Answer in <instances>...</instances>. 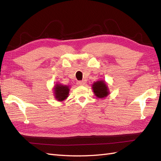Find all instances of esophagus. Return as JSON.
Masks as SVG:
<instances>
[{"mask_svg":"<svg viewBox=\"0 0 161 161\" xmlns=\"http://www.w3.org/2000/svg\"><path fill=\"white\" fill-rule=\"evenodd\" d=\"M77 85H79V86H83V85L85 84V81H78L77 82Z\"/></svg>","mask_w":161,"mask_h":161,"instance_id":"esophagus-1","label":"esophagus"}]
</instances>
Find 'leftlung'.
<instances>
[{
  "label": "left lung",
  "mask_w": 161,
  "mask_h": 161,
  "mask_svg": "<svg viewBox=\"0 0 161 161\" xmlns=\"http://www.w3.org/2000/svg\"><path fill=\"white\" fill-rule=\"evenodd\" d=\"M93 90L95 96L98 98H104L109 94L108 88L104 81H97L93 84Z\"/></svg>",
  "instance_id": "left-lung-1"
}]
</instances>
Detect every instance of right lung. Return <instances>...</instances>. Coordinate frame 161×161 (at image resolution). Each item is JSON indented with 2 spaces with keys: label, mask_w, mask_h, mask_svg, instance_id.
Returning <instances> with one entry per match:
<instances>
[{
  "label": "right lung",
  "mask_w": 161,
  "mask_h": 161,
  "mask_svg": "<svg viewBox=\"0 0 161 161\" xmlns=\"http://www.w3.org/2000/svg\"><path fill=\"white\" fill-rule=\"evenodd\" d=\"M70 88L68 86H65L60 84H56L54 88V93L56 100L61 102L68 97Z\"/></svg>",
  "instance_id": "1"
}]
</instances>
